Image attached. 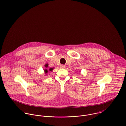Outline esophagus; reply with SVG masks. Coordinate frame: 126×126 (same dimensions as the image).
I'll list each match as a JSON object with an SVG mask.
<instances>
[{
	"instance_id": "obj_1",
	"label": "esophagus",
	"mask_w": 126,
	"mask_h": 126,
	"mask_svg": "<svg viewBox=\"0 0 126 126\" xmlns=\"http://www.w3.org/2000/svg\"><path fill=\"white\" fill-rule=\"evenodd\" d=\"M60 68H61V69H64V68H65V65H60Z\"/></svg>"
}]
</instances>
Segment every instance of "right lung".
Returning a JSON list of instances; mask_svg holds the SVG:
<instances>
[{"instance_id":"add662e5","label":"right lung","mask_w":126,"mask_h":126,"mask_svg":"<svg viewBox=\"0 0 126 126\" xmlns=\"http://www.w3.org/2000/svg\"><path fill=\"white\" fill-rule=\"evenodd\" d=\"M45 67H46V68H48V64H46L45 65ZM53 68H50L49 70H47V69H45V70H44V72H45V74H47L48 71H52L53 70Z\"/></svg>"}]
</instances>
